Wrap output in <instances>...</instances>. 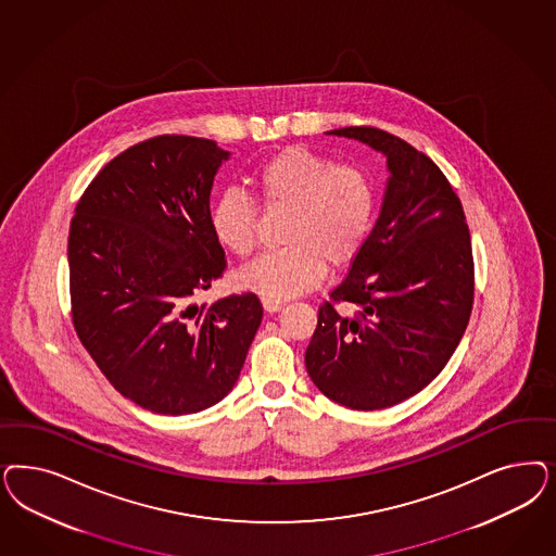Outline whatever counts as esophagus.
<instances>
[{
  "mask_svg": "<svg viewBox=\"0 0 556 556\" xmlns=\"http://www.w3.org/2000/svg\"><path fill=\"white\" fill-rule=\"evenodd\" d=\"M262 305H264L266 313H269V315L282 308V303H280V301H271V299H262Z\"/></svg>",
  "mask_w": 556,
  "mask_h": 556,
  "instance_id": "34e87169",
  "label": "esophagus"
}]
</instances>
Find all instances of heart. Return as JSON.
Returning a JSON list of instances; mask_svg holds the SVG:
<instances>
[{"label": "heart", "instance_id": "heart-1", "mask_svg": "<svg viewBox=\"0 0 556 556\" xmlns=\"http://www.w3.org/2000/svg\"><path fill=\"white\" fill-rule=\"evenodd\" d=\"M251 184L268 211H288L285 250L260 255L237 282L264 299L280 301L315 287L325 264H348L372 227L375 188L364 172L336 165L305 147H287L260 163ZM208 227L218 248L248 257L257 239V204L237 188L215 198Z\"/></svg>", "mask_w": 556, "mask_h": 556}]
</instances>
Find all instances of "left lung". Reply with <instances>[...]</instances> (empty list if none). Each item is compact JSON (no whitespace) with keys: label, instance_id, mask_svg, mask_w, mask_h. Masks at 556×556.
Wrapping results in <instances>:
<instances>
[{"label":"left lung","instance_id":"1","mask_svg":"<svg viewBox=\"0 0 556 556\" xmlns=\"http://www.w3.org/2000/svg\"><path fill=\"white\" fill-rule=\"evenodd\" d=\"M329 135L372 147L391 176L375 229L319 306L306 372L343 407L387 409L426 389L465 336L475 296L470 233L460 198L428 155L375 126Z\"/></svg>","mask_w":556,"mask_h":556}]
</instances>
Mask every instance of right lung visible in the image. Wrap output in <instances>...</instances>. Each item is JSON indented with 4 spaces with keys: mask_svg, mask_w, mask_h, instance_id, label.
I'll return each instance as SVG.
<instances>
[{
    "mask_svg": "<svg viewBox=\"0 0 556 556\" xmlns=\"http://www.w3.org/2000/svg\"><path fill=\"white\" fill-rule=\"evenodd\" d=\"M229 155L208 139L153 137L106 163L75 206L73 327L110 384L147 412L225 399L262 323L253 292L192 303L227 268L208 208Z\"/></svg>",
    "mask_w": 556,
    "mask_h": 556,
    "instance_id": "obj_1",
    "label": "right lung"
}]
</instances>
